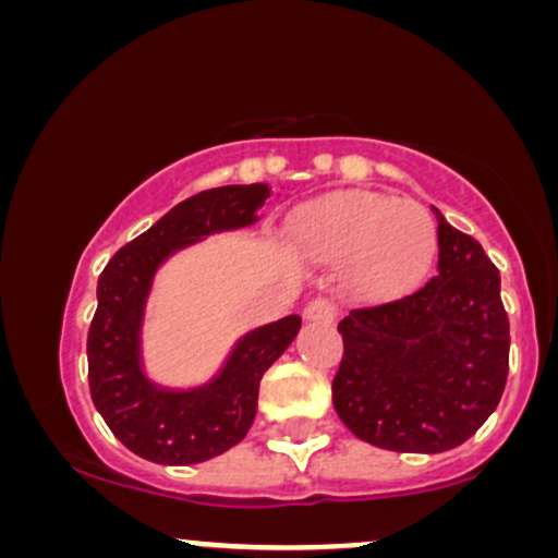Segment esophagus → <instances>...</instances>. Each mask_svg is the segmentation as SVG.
<instances>
[{"label": "esophagus", "mask_w": 558, "mask_h": 558, "mask_svg": "<svg viewBox=\"0 0 558 558\" xmlns=\"http://www.w3.org/2000/svg\"><path fill=\"white\" fill-rule=\"evenodd\" d=\"M338 310H336V301L328 296H317L306 304L304 310V319L312 325H330L336 319Z\"/></svg>", "instance_id": "34e87169"}]
</instances>
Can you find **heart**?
I'll use <instances>...</instances> for the list:
<instances>
[{"label":"heart","mask_w":558,"mask_h":558,"mask_svg":"<svg viewBox=\"0 0 558 558\" xmlns=\"http://www.w3.org/2000/svg\"><path fill=\"white\" fill-rule=\"evenodd\" d=\"M296 235L312 257L345 262V286L364 299L412 291L438 254L430 209L375 191H338L310 202L296 217Z\"/></svg>","instance_id":"heart-1"}]
</instances>
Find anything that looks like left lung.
Instances as JSON below:
<instances>
[{
	"label": "left lung",
	"mask_w": 558,
	"mask_h": 558,
	"mask_svg": "<svg viewBox=\"0 0 558 558\" xmlns=\"http://www.w3.org/2000/svg\"><path fill=\"white\" fill-rule=\"evenodd\" d=\"M438 220V272L390 304L349 312L332 407L356 438L386 451L462 446L496 412L509 375L501 275L483 246Z\"/></svg>",
	"instance_id": "8db88e82"
}]
</instances>
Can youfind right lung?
<instances>
[{"label": "right lung", "mask_w": 558, "mask_h": 558, "mask_svg": "<svg viewBox=\"0 0 558 558\" xmlns=\"http://www.w3.org/2000/svg\"><path fill=\"white\" fill-rule=\"evenodd\" d=\"M267 183L222 185L185 198L120 248L96 283L88 330V386L96 412L128 451L155 464H198L241 444L257 414L262 375L293 343L301 317L243 332L217 373L189 388L149 375L144 330L159 267L204 239L259 222Z\"/></svg>", "instance_id": "right-lung-1"}]
</instances>
